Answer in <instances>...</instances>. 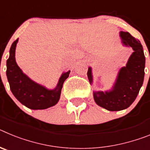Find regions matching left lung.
Segmentation results:
<instances>
[{
  "label": "left lung",
  "mask_w": 150,
  "mask_h": 150,
  "mask_svg": "<svg viewBox=\"0 0 150 150\" xmlns=\"http://www.w3.org/2000/svg\"><path fill=\"white\" fill-rule=\"evenodd\" d=\"M120 37L123 46L131 47L134 52L126 65L120 68L110 90L93 91L95 103L109 111L122 110L132 105L142 86L145 74V56L140 40L125 31H120ZM87 76L91 84L93 76L91 67H88Z\"/></svg>",
  "instance_id": "obj_1"
}]
</instances>
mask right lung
Masks as SVG:
<instances>
[{"label": "right lung", "instance_id": "right-lung-1", "mask_svg": "<svg viewBox=\"0 0 150 150\" xmlns=\"http://www.w3.org/2000/svg\"><path fill=\"white\" fill-rule=\"evenodd\" d=\"M18 39L12 44L10 56L6 60V76L12 93L21 104L31 110H44L59 102L64 82L71 71L62 73L58 84L53 89H49L30 79L18 67L16 62V48Z\"/></svg>", "mask_w": 150, "mask_h": 150}]
</instances>
